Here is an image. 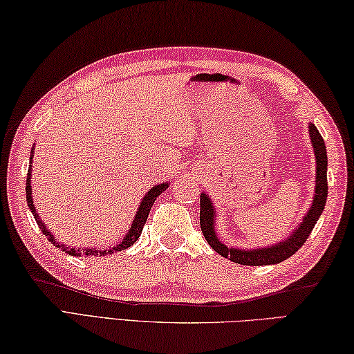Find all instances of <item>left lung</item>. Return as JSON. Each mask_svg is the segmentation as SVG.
Listing matches in <instances>:
<instances>
[{
    "instance_id": "left-lung-1",
    "label": "left lung",
    "mask_w": 354,
    "mask_h": 354,
    "mask_svg": "<svg viewBox=\"0 0 354 354\" xmlns=\"http://www.w3.org/2000/svg\"><path fill=\"white\" fill-rule=\"evenodd\" d=\"M308 131H310L311 145L314 150V156H316V187H314V196L310 209L301 218V221L295 226V229L289 234L288 239L281 240L279 243L272 244V246H263V248H236V246H227L224 244L220 236L216 234L215 224H216V209L215 204L209 195L203 192L201 198H199V224H201V230L204 239L207 240L210 248L223 255L224 259H229L230 261L239 263V265L246 266H265V265H277V263L283 261L289 257L294 255L297 250L304 246V243L308 240L311 230L316 226L319 216L322 215L326 203V195H328V184H326V169H328V158H326V147L322 136L317 130V127L310 122L308 125Z\"/></svg>"
}]
</instances>
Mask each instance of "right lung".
<instances>
[{
	"label": "right lung",
	"mask_w": 354,
	"mask_h": 354,
	"mask_svg": "<svg viewBox=\"0 0 354 354\" xmlns=\"http://www.w3.org/2000/svg\"><path fill=\"white\" fill-rule=\"evenodd\" d=\"M34 150H35V147H32L30 158H29V164L30 165H29V170H28V178H26V201H28V205H29V209L32 212V215H34L37 224H38V226H40L41 232L48 236V240L50 243H54L55 248L65 250L66 254L73 255V257H82V255H85V257H89V255L100 257V255H108V254L119 252V250H124V249H128L130 246H133V244L138 241L140 234H142L144 224L147 221V218H149V214H150V209H151L153 203L156 201V198L160 194H162V192H165L167 189L170 187V183L167 181V183L155 185V187H151L149 192H147V194L142 198V201H140V204H139L138 210H136V215H134V218H133L131 227L128 229V232L125 234L124 239H122V241L118 243V244H114V246H111L110 249L100 250L97 248H93V249L91 248H86V249H83V248H79V249H77V248H69V246H65V244H63V243H59V241L55 240V236L49 232V230L46 229V226H44V223L41 221L40 215L37 214V209H35V205H34V198H32V184H30L32 160H34Z\"/></svg>",
	"instance_id": "add662e5"
}]
</instances>
